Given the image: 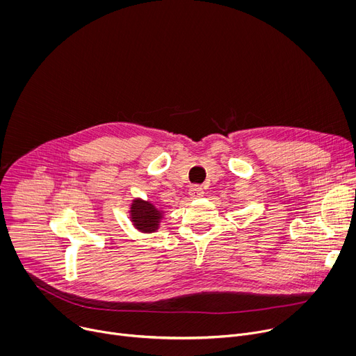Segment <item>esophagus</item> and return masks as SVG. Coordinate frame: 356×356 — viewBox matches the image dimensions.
Listing matches in <instances>:
<instances>
[{
    "instance_id": "1",
    "label": "esophagus",
    "mask_w": 356,
    "mask_h": 356,
    "mask_svg": "<svg viewBox=\"0 0 356 356\" xmlns=\"http://www.w3.org/2000/svg\"><path fill=\"white\" fill-rule=\"evenodd\" d=\"M188 194L191 195V198H198V197H202L204 195V188H202L201 186H191L190 190H188Z\"/></svg>"
}]
</instances>
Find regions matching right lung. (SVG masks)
<instances>
[{
	"mask_svg": "<svg viewBox=\"0 0 356 356\" xmlns=\"http://www.w3.org/2000/svg\"><path fill=\"white\" fill-rule=\"evenodd\" d=\"M131 217L134 225L143 232H154L158 228V221L161 220V211H158L150 202L142 200H135L131 207Z\"/></svg>",
	"mask_w": 356,
	"mask_h": 356,
	"instance_id": "1",
	"label": "right lung"
}]
</instances>
